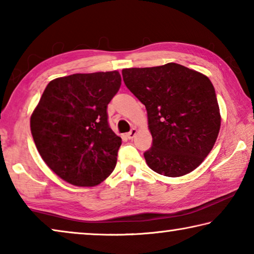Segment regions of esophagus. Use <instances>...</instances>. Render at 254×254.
I'll list each match as a JSON object with an SVG mask.
<instances>
[{
    "label": "esophagus",
    "mask_w": 254,
    "mask_h": 254,
    "mask_svg": "<svg viewBox=\"0 0 254 254\" xmlns=\"http://www.w3.org/2000/svg\"><path fill=\"white\" fill-rule=\"evenodd\" d=\"M136 128L135 127H133V128H131V131L130 132H127V136L128 137V139H133V137L135 136V134H136Z\"/></svg>",
    "instance_id": "obj_1"
}]
</instances>
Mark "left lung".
I'll return each mask as SVG.
<instances>
[{"instance_id": "left-lung-1", "label": "left lung", "mask_w": 254, "mask_h": 254, "mask_svg": "<svg viewBox=\"0 0 254 254\" xmlns=\"http://www.w3.org/2000/svg\"><path fill=\"white\" fill-rule=\"evenodd\" d=\"M123 80L144 104L152 147L144 152L157 174L180 177L196 169L217 139L221 115L212 81L175 63L127 68Z\"/></svg>"}]
</instances>
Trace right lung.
Instances as JSON below:
<instances>
[{
    "label": "right lung",
    "mask_w": 254,
    "mask_h": 254,
    "mask_svg": "<svg viewBox=\"0 0 254 254\" xmlns=\"http://www.w3.org/2000/svg\"><path fill=\"white\" fill-rule=\"evenodd\" d=\"M121 86L119 71L74 74L51 80L30 119L41 158L65 182L95 186L114 170L122 139L107 121Z\"/></svg>",
    "instance_id": "add662e5"
}]
</instances>
